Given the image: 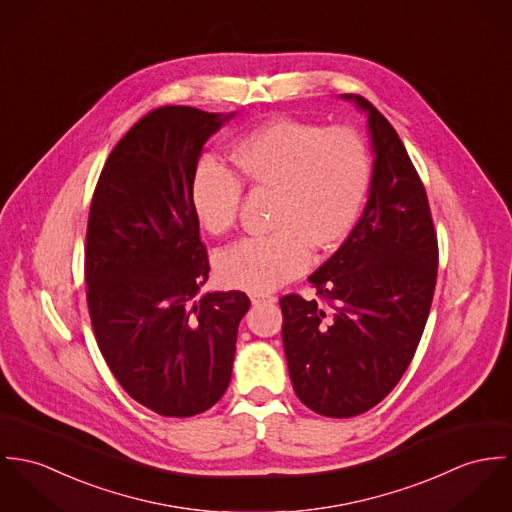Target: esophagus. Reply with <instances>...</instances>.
I'll use <instances>...</instances> for the list:
<instances>
[{
	"label": "esophagus",
	"instance_id": "esophagus-1",
	"mask_svg": "<svg viewBox=\"0 0 512 512\" xmlns=\"http://www.w3.org/2000/svg\"><path fill=\"white\" fill-rule=\"evenodd\" d=\"M277 300V296H273V294H253L251 296V302L253 304H261V302H275Z\"/></svg>",
	"mask_w": 512,
	"mask_h": 512
}]
</instances>
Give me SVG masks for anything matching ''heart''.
<instances>
[{
	"mask_svg": "<svg viewBox=\"0 0 512 512\" xmlns=\"http://www.w3.org/2000/svg\"><path fill=\"white\" fill-rule=\"evenodd\" d=\"M231 161L245 182L277 192L275 231L229 245L216 261L224 283L251 292L296 279L310 265V249L341 243L361 214L373 176L371 151L355 129L294 117L249 131ZM188 196L198 224L222 235L237 222L243 186L218 161L204 159L192 172Z\"/></svg>",
	"mask_w": 512,
	"mask_h": 512,
	"instance_id": "b5f03b06",
	"label": "heart"
}]
</instances>
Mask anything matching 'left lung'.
<instances>
[{
	"label": "left lung",
	"mask_w": 512,
	"mask_h": 512,
	"mask_svg": "<svg viewBox=\"0 0 512 512\" xmlns=\"http://www.w3.org/2000/svg\"><path fill=\"white\" fill-rule=\"evenodd\" d=\"M375 163L369 200L340 249L308 279L316 298H281L283 343L296 397L351 418L397 387L422 338L438 277V237L426 188L395 127L369 100Z\"/></svg>",
	"instance_id": "left-lung-1"
}]
</instances>
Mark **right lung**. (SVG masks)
<instances>
[{"label": "right lung", "mask_w": 512, "mask_h": 512, "mask_svg": "<svg viewBox=\"0 0 512 512\" xmlns=\"http://www.w3.org/2000/svg\"><path fill=\"white\" fill-rule=\"evenodd\" d=\"M231 117L190 106L143 115L90 204L84 275L98 347L123 391L169 418L224 397L251 306L241 290L202 292L210 261L188 196L204 143Z\"/></svg>", "instance_id": "add662e5"}]
</instances>
